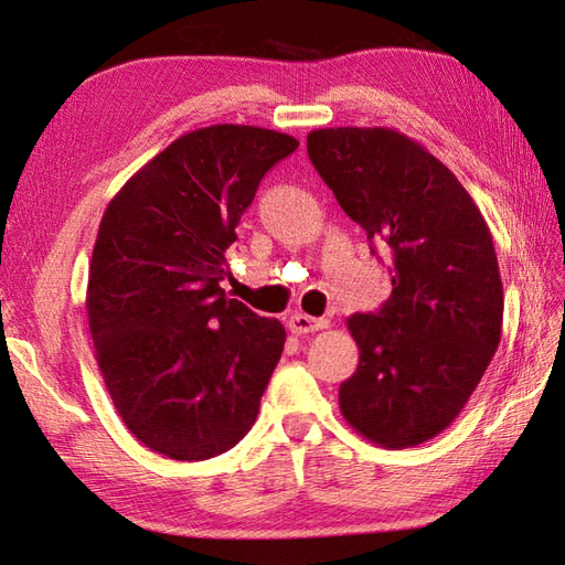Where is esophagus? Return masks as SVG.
I'll return each mask as SVG.
<instances>
[{"label":"esophagus","mask_w":565,"mask_h":565,"mask_svg":"<svg viewBox=\"0 0 565 565\" xmlns=\"http://www.w3.org/2000/svg\"><path fill=\"white\" fill-rule=\"evenodd\" d=\"M289 330L294 334H308V332H318V330H326L328 328V320L326 318H310L306 313H296L289 318Z\"/></svg>","instance_id":"obj_1"}]
</instances>
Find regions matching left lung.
<instances>
[{
	"instance_id": "1",
	"label": "left lung",
	"mask_w": 565,
	"mask_h": 565,
	"mask_svg": "<svg viewBox=\"0 0 565 565\" xmlns=\"http://www.w3.org/2000/svg\"><path fill=\"white\" fill-rule=\"evenodd\" d=\"M308 158L391 255L388 301L347 318L359 366L340 386V411L369 441L417 447L463 411L500 344L493 235L449 167L401 130H310Z\"/></svg>"
}]
</instances>
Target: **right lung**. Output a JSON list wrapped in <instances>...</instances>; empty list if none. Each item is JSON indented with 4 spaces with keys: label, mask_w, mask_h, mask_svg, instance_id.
Masks as SVG:
<instances>
[{
    "label": "right lung",
    "mask_w": 565,
    "mask_h": 565,
    "mask_svg": "<svg viewBox=\"0 0 565 565\" xmlns=\"http://www.w3.org/2000/svg\"><path fill=\"white\" fill-rule=\"evenodd\" d=\"M296 148L257 126L191 130L102 215L87 281L94 356L116 413L152 451L203 461L255 425L286 330L221 281L262 177Z\"/></svg>",
    "instance_id": "right-lung-1"
}]
</instances>
